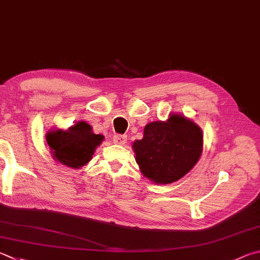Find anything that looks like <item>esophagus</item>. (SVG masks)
Masks as SVG:
<instances>
[{"instance_id": "obj_1", "label": "esophagus", "mask_w": 260, "mask_h": 260, "mask_svg": "<svg viewBox=\"0 0 260 260\" xmlns=\"http://www.w3.org/2000/svg\"><path fill=\"white\" fill-rule=\"evenodd\" d=\"M126 142H127V136L126 135H120V134L114 135V143H116V144H125Z\"/></svg>"}]
</instances>
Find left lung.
Here are the masks:
<instances>
[{
    "mask_svg": "<svg viewBox=\"0 0 260 260\" xmlns=\"http://www.w3.org/2000/svg\"><path fill=\"white\" fill-rule=\"evenodd\" d=\"M204 135L196 122L178 114L167 121H153L144 127L142 140L133 150L143 175L157 184H169L185 176L202 153Z\"/></svg>",
    "mask_w": 260,
    "mask_h": 260,
    "instance_id": "1",
    "label": "left lung"
}]
</instances>
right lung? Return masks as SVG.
Returning a JSON list of instances; mask_svg holds the SVG:
<instances>
[{
  "instance_id": "1",
  "label": "right lung",
  "mask_w": 260,
  "mask_h": 260,
  "mask_svg": "<svg viewBox=\"0 0 260 260\" xmlns=\"http://www.w3.org/2000/svg\"><path fill=\"white\" fill-rule=\"evenodd\" d=\"M103 139V135L94 134L91 125L85 121H78L68 131L54 129L46 134V143L53 158L70 168L85 166Z\"/></svg>"
}]
</instances>
